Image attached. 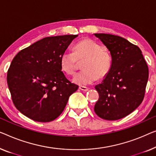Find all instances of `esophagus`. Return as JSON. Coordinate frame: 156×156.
Segmentation results:
<instances>
[{"instance_id": "1", "label": "esophagus", "mask_w": 156, "mask_h": 156, "mask_svg": "<svg viewBox=\"0 0 156 156\" xmlns=\"http://www.w3.org/2000/svg\"><path fill=\"white\" fill-rule=\"evenodd\" d=\"M80 89L82 90V91H87L89 90V88L86 87H80Z\"/></svg>"}]
</instances>
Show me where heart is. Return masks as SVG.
Listing matches in <instances>:
<instances>
[{"mask_svg": "<svg viewBox=\"0 0 156 156\" xmlns=\"http://www.w3.org/2000/svg\"><path fill=\"white\" fill-rule=\"evenodd\" d=\"M82 71L73 79L74 83L81 87L89 85L107 76L111 69L112 57L110 53L98 42L91 39H83L74 46L73 53L66 51L60 57L62 71L73 75L82 62Z\"/></svg>", "mask_w": 156, "mask_h": 156, "instance_id": "heart-1", "label": "heart"}]
</instances>
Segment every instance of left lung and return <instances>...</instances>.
Returning <instances> with one entry per match:
<instances>
[{
	"mask_svg": "<svg viewBox=\"0 0 156 156\" xmlns=\"http://www.w3.org/2000/svg\"><path fill=\"white\" fill-rule=\"evenodd\" d=\"M107 47L112 66L103 82L95 87L99 98L94 111L101 118L117 120L136 109L145 95L148 68L136 45L118 36L94 34Z\"/></svg>",
	"mask_w": 156,
	"mask_h": 156,
	"instance_id": "left-lung-1",
	"label": "left lung"
}]
</instances>
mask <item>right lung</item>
I'll list each match as a JSON object with an SVG mask.
<instances>
[{
  "label": "right lung",
  "instance_id": "right-lung-1",
  "mask_svg": "<svg viewBox=\"0 0 156 156\" xmlns=\"http://www.w3.org/2000/svg\"><path fill=\"white\" fill-rule=\"evenodd\" d=\"M78 35L46 37L20 51L7 75L12 102L19 111L41 122L62 113L78 89L62 72L60 57Z\"/></svg>",
  "mask_w": 156,
  "mask_h": 156
}]
</instances>
